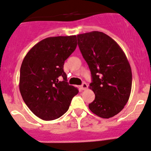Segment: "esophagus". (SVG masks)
<instances>
[{
    "label": "esophagus",
    "mask_w": 151,
    "mask_h": 151,
    "mask_svg": "<svg viewBox=\"0 0 151 151\" xmlns=\"http://www.w3.org/2000/svg\"><path fill=\"white\" fill-rule=\"evenodd\" d=\"M87 88H88V85H87L86 83H83L82 85L81 86V88L82 90H86Z\"/></svg>",
    "instance_id": "1"
}]
</instances>
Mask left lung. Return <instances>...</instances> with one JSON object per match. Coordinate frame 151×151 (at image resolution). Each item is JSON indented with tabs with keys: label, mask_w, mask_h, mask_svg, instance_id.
<instances>
[{
	"label": "left lung",
	"mask_w": 151,
	"mask_h": 151,
	"mask_svg": "<svg viewBox=\"0 0 151 151\" xmlns=\"http://www.w3.org/2000/svg\"><path fill=\"white\" fill-rule=\"evenodd\" d=\"M78 45L91 70L90 88L95 99L91 111L101 118L112 117L123 109L132 88V70L125 54L113 39L101 32L77 35Z\"/></svg>",
	"instance_id": "left-lung-1"
}]
</instances>
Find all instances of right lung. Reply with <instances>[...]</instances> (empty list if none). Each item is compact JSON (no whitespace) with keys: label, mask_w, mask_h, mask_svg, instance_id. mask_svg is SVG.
<instances>
[{"label":"right lung","mask_w":151,"mask_h":151,"mask_svg":"<svg viewBox=\"0 0 151 151\" xmlns=\"http://www.w3.org/2000/svg\"><path fill=\"white\" fill-rule=\"evenodd\" d=\"M77 47L76 35L44 39L28 52L20 69L19 90L24 101L37 116L49 121L68 110L78 90L67 82L65 60ZM62 77L63 80H59Z\"/></svg>","instance_id":"right-lung-1"}]
</instances>
